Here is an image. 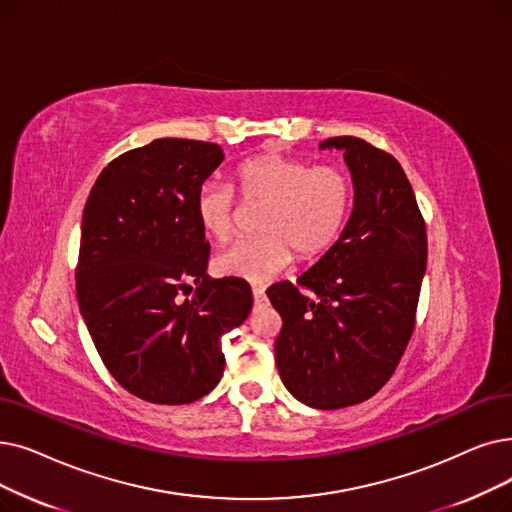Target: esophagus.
<instances>
[{
	"label": "esophagus",
	"instance_id": "34e87169",
	"mask_svg": "<svg viewBox=\"0 0 512 512\" xmlns=\"http://www.w3.org/2000/svg\"><path fill=\"white\" fill-rule=\"evenodd\" d=\"M251 293H253L255 303H261L263 297H265V286H263V284H253V286H251Z\"/></svg>",
	"mask_w": 512,
	"mask_h": 512
}]
</instances>
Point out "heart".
<instances>
[{
	"instance_id": "b5f03b06",
	"label": "heart",
	"mask_w": 512,
	"mask_h": 512,
	"mask_svg": "<svg viewBox=\"0 0 512 512\" xmlns=\"http://www.w3.org/2000/svg\"><path fill=\"white\" fill-rule=\"evenodd\" d=\"M236 191L244 205L259 207L257 236L221 251L213 268L219 276L265 282L293 259L324 253L345 226L353 184L337 165H314L282 154H257L234 171V190L205 184L196 194L198 226L211 240L224 242L236 226Z\"/></svg>"
}]
</instances>
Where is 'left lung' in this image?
<instances>
[{
    "instance_id": "8db88e82",
    "label": "left lung",
    "mask_w": 512,
    "mask_h": 512,
    "mask_svg": "<svg viewBox=\"0 0 512 512\" xmlns=\"http://www.w3.org/2000/svg\"><path fill=\"white\" fill-rule=\"evenodd\" d=\"M353 177V211L339 240L297 278L270 286L282 318L280 379L318 410L362 404L391 379L412 339L427 226L389 152L353 136L328 138Z\"/></svg>"
}]
</instances>
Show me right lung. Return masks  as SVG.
<instances>
[{
	"label": "right lung",
	"instance_id": "obj_1",
	"mask_svg": "<svg viewBox=\"0 0 512 512\" xmlns=\"http://www.w3.org/2000/svg\"><path fill=\"white\" fill-rule=\"evenodd\" d=\"M224 161L213 142L161 138L110 161L87 198L77 299L106 370L150 404H192L224 374L221 337L251 314V286L207 276L194 203Z\"/></svg>",
	"mask_w": 512,
	"mask_h": 512
}]
</instances>
